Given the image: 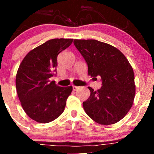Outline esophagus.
I'll use <instances>...</instances> for the list:
<instances>
[{
	"label": "esophagus",
	"instance_id": "34e87169",
	"mask_svg": "<svg viewBox=\"0 0 154 154\" xmlns=\"http://www.w3.org/2000/svg\"><path fill=\"white\" fill-rule=\"evenodd\" d=\"M79 88V87H77V86L73 85V90H74V91H77V90H78Z\"/></svg>",
	"mask_w": 154,
	"mask_h": 154
}]
</instances>
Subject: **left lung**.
Here are the masks:
<instances>
[{"instance_id":"obj_1","label":"left lung","mask_w":154,"mask_h":154,"mask_svg":"<svg viewBox=\"0 0 154 154\" xmlns=\"http://www.w3.org/2000/svg\"><path fill=\"white\" fill-rule=\"evenodd\" d=\"M74 44L88 66V75L100 76L102 87L91 95L83 108L92 119L103 125L115 124L131 109L135 95V76L125 55L109 44L96 40H75Z\"/></svg>"}]
</instances>
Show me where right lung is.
Returning a JSON list of instances; mask_svg holds the SVG:
<instances>
[{"instance_id":"add662e5","label":"right lung","mask_w":154,"mask_h":154,"mask_svg":"<svg viewBox=\"0 0 154 154\" xmlns=\"http://www.w3.org/2000/svg\"><path fill=\"white\" fill-rule=\"evenodd\" d=\"M73 39L49 40L29 51L22 60L16 76V88L21 105L32 119L48 123L64 111L72 86L60 87L50 79L57 66V56Z\"/></svg>"}]
</instances>
